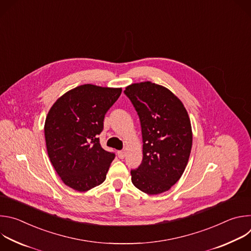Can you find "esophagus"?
Masks as SVG:
<instances>
[{
  "instance_id": "esophagus-1",
  "label": "esophagus",
  "mask_w": 251,
  "mask_h": 251,
  "mask_svg": "<svg viewBox=\"0 0 251 251\" xmlns=\"http://www.w3.org/2000/svg\"><path fill=\"white\" fill-rule=\"evenodd\" d=\"M118 157L120 158V159H124L125 158V156H126V152L125 151H118Z\"/></svg>"
}]
</instances>
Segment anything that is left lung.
Masks as SVG:
<instances>
[{"mask_svg": "<svg viewBox=\"0 0 251 251\" xmlns=\"http://www.w3.org/2000/svg\"><path fill=\"white\" fill-rule=\"evenodd\" d=\"M140 119L143 160L131 170L133 185L148 195L171 189L187 167L193 144L191 121L181 100L150 81L126 87Z\"/></svg>", "mask_w": 251, "mask_h": 251, "instance_id": "left-lung-1", "label": "left lung"}]
</instances>
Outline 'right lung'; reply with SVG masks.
<instances>
[{
	"mask_svg": "<svg viewBox=\"0 0 251 251\" xmlns=\"http://www.w3.org/2000/svg\"><path fill=\"white\" fill-rule=\"evenodd\" d=\"M121 91L84 84L63 94L50 108L45 124L48 154L71 189L85 192L105 181L115 153L101 147L98 135Z\"/></svg>",
	"mask_w": 251,
	"mask_h": 251,
	"instance_id": "right-lung-1",
	"label": "right lung"
}]
</instances>
